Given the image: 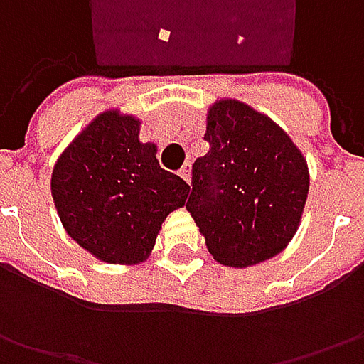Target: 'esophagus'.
I'll use <instances>...</instances> for the list:
<instances>
[{"label":"esophagus","instance_id":"1","mask_svg":"<svg viewBox=\"0 0 364 364\" xmlns=\"http://www.w3.org/2000/svg\"><path fill=\"white\" fill-rule=\"evenodd\" d=\"M178 174H180V178H182L184 182H188L190 184V178H192V168H190V164H184V166L180 168V172H178Z\"/></svg>","mask_w":364,"mask_h":364}]
</instances>
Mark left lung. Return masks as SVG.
<instances>
[{
	"mask_svg": "<svg viewBox=\"0 0 364 364\" xmlns=\"http://www.w3.org/2000/svg\"><path fill=\"white\" fill-rule=\"evenodd\" d=\"M208 154L192 166L186 203L208 253L229 267L277 255L300 227L310 174L301 151L253 107L220 99L206 115Z\"/></svg>",
	"mask_w": 364,
	"mask_h": 364,
	"instance_id": "1",
	"label": "left lung"
}]
</instances>
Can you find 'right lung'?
<instances>
[{"label":"right lung","mask_w":364,"mask_h":364,"mask_svg":"<svg viewBox=\"0 0 364 364\" xmlns=\"http://www.w3.org/2000/svg\"><path fill=\"white\" fill-rule=\"evenodd\" d=\"M139 119L109 109L78 133L52 170V198L70 239L105 263L146 261L190 186L166 172Z\"/></svg>","instance_id":"1"}]
</instances>
